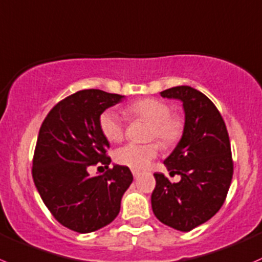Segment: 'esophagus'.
Segmentation results:
<instances>
[{
	"mask_svg": "<svg viewBox=\"0 0 262 262\" xmlns=\"http://www.w3.org/2000/svg\"><path fill=\"white\" fill-rule=\"evenodd\" d=\"M132 174H134L135 178H137L140 174H141V173H140L139 170H136V169H132Z\"/></svg>",
	"mask_w": 262,
	"mask_h": 262,
	"instance_id": "esophagus-1",
	"label": "esophagus"
}]
</instances>
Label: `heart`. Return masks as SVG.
<instances>
[{
  "label": "heart",
  "mask_w": 262,
  "mask_h": 262,
  "mask_svg": "<svg viewBox=\"0 0 262 262\" xmlns=\"http://www.w3.org/2000/svg\"><path fill=\"white\" fill-rule=\"evenodd\" d=\"M128 120H145L150 123L149 140H159L164 146L177 144L185 132V118L173 113L172 108L164 100L157 98H144L134 102L125 110ZM99 127L103 136L111 142H120L125 136L126 121L116 110H107L100 115ZM159 152V144L155 141L147 144H126L115 151L118 164L131 169H145Z\"/></svg>",
  "instance_id": "1"
}]
</instances>
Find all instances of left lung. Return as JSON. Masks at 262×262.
<instances>
[{
  "instance_id": "obj_1",
  "label": "left lung",
  "mask_w": 262,
  "mask_h": 262,
  "mask_svg": "<svg viewBox=\"0 0 262 262\" xmlns=\"http://www.w3.org/2000/svg\"><path fill=\"white\" fill-rule=\"evenodd\" d=\"M160 95L182 100L186 121L182 139L164 160L170 176H181V181L172 183L155 173L152 213L163 224L188 232L224 204L233 177L229 136L218 108L199 90L183 85Z\"/></svg>"
}]
</instances>
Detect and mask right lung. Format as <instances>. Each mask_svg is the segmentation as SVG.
I'll list each match as a JSON object with an SVG mask.
<instances>
[{
  "instance_id": "obj_1",
  "label": "right lung",
  "mask_w": 262,
  "mask_h": 262,
  "mask_svg": "<svg viewBox=\"0 0 262 262\" xmlns=\"http://www.w3.org/2000/svg\"><path fill=\"white\" fill-rule=\"evenodd\" d=\"M122 98L99 89L80 90L57 103L40 126L33 180L53 218L74 232L90 233L112 223L134 180L123 165H113L102 176L89 174L90 166L110 165V142L99 117Z\"/></svg>"
}]
</instances>
